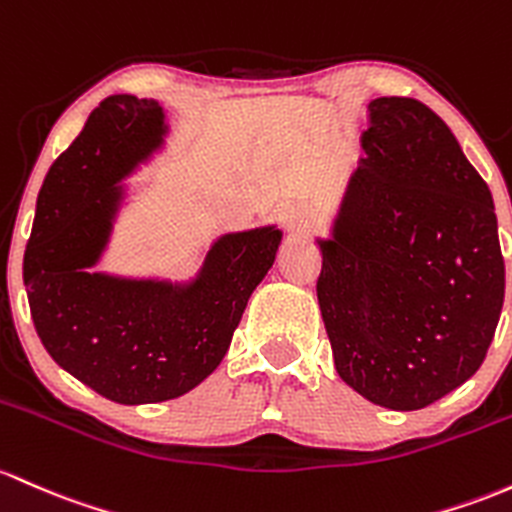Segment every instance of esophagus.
<instances>
[{
    "instance_id": "1",
    "label": "esophagus",
    "mask_w": 512,
    "mask_h": 512,
    "mask_svg": "<svg viewBox=\"0 0 512 512\" xmlns=\"http://www.w3.org/2000/svg\"><path fill=\"white\" fill-rule=\"evenodd\" d=\"M316 218H313V211L303 204H294L284 211V226L289 233L303 235L313 228Z\"/></svg>"
}]
</instances>
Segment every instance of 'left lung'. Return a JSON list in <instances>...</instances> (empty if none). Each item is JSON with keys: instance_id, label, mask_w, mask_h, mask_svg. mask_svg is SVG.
I'll return each mask as SVG.
<instances>
[{"instance_id": "1", "label": "left lung", "mask_w": 512, "mask_h": 512, "mask_svg": "<svg viewBox=\"0 0 512 512\" xmlns=\"http://www.w3.org/2000/svg\"><path fill=\"white\" fill-rule=\"evenodd\" d=\"M316 284L335 369L376 406L420 411L476 374L505 296L493 196L447 123L411 97L369 104Z\"/></svg>"}]
</instances>
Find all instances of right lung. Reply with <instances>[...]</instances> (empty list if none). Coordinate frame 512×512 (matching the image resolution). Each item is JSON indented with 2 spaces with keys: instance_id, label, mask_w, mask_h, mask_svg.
<instances>
[{
  "instance_id": "right-lung-1",
  "label": "right lung",
  "mask_w": 512,
  "mask_h": 512,
  "mask_svg": "<svg viewBox=\"0 0 512 512\" xmlns=\"http://www.w3.org/2000/svg\"><path fill=\"white\" fill-rule=\"evenodd\" d=\"M165 133L157 101H101L48 170L24 255L28 306L48 355L126 406L182 396L221 364L282 240L274 226L223 235L189 284L89 272L123 199L114 184L148 160Z\"/></svg>"
}]
</instances>
